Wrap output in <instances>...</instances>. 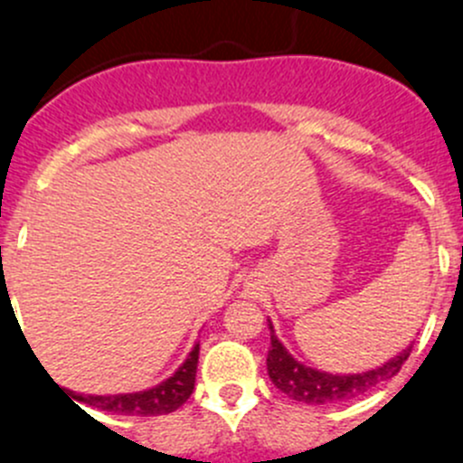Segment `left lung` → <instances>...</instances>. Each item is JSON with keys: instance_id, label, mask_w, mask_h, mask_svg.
I'll return each mask as SVG.
<instances>
[{"instance_id": "1", "label": "left lung", "mask_w": 463, "mask_h": 463, "mask_svg": "<svg viewBox=\"0 0 463 463\" xmlns=\"http://www.w3.org/2000/svg\"><path fill=\"white\" fill-rule=\"evenodd\" d=\"M269 330H271V348H269L267 355L269 378L282 393H287V396L298 402H307V405L344 402L371 392L380 383L392 380L402 369V364H405L411 353L410 344L396 357H392V360H387L384 364L375 366L371 371H362V373H327V371L312 369V366H305L298 360H294L291 353L287 351L276 336L271 321H269Z\"/></svg>"}]
</instances>
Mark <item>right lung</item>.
Masks as SVG:
<instances>
[{
  "instance_id": "right-lung-1",
  "label": "right lung",
  "mask_w": 463,
  "mask_h": 463,
  "mask_svg": "<svg viewBox=\"0 0 463 463\" xmlns=\"http://www.w3.org/2000/svg\"><path fill=\"white\" fill-rule=\"evenodd\" d=\"M196 364H199V344L190 351L187 360L178 366L176 373L167 378L165 383L156 384V387L145 389V392L136 393H115V396H85V393H74L71 396L79 402H85L90 407H97L101 411H110V414H124V416H160L176 411L187 398L194 392L196 380ZM61 389V387H58ZM67 392V389H62Z\"/></svg>"
}]
</instances>
